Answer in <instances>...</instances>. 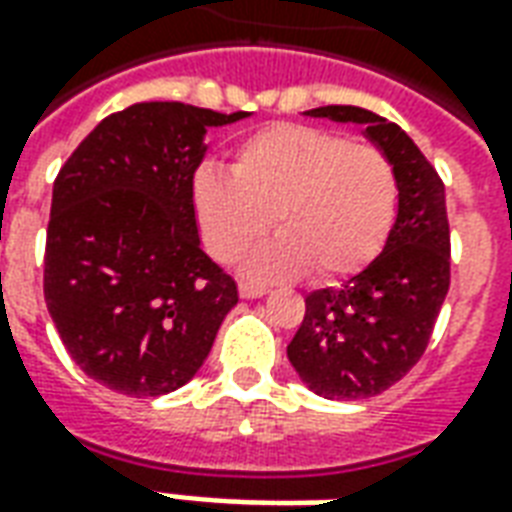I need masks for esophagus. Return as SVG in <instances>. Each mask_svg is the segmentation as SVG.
Segmentation results:
<instances>
[{
    "mask_svg": "<svg viewBox=\"0 0 512 512\" xmlns=\"http://www.w3.org/2000/svg\"><path fill=\"white\" fill-rule=\"evenodd\" d=\"M238 293H241V299H263L268 290L263 285H255V282H241Z\"/></svg>",
    "mask_w": 512,
    "mask_h": 512,
    "instance_id": "obj_1",
    "label": "esophagus"
}]
</instances>
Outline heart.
<instances>
[{"instance_id": "b5f03b06", "label": "heart", "mask_w": 512, "mask_h": 512, "mask_svg": "<svg viewBox=\"0 0 512 512\" xmlns=\"http://www.w3.org/2000/svg\"><path fill=\"white\" fill-rule=\"evenodd\" d=\"M202 241L216 260H238L260 235L249 274L340 279L384 246L397 208L392 161L323 128L277 123L235 147L230 175L202 169L191 186Z\"/></svg>"}]
</instances>
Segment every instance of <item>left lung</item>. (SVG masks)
Returning a JSON list of instances; mask_svg holds the SVG:
<instances>
[{
    "mask_svg": "<svg viewBox=\"0 0 512 512\" xmlns=\"http://www.w3.org/2000/svg\"><path fill=\"white\" fill-rule=\"evenodd\" d=\"M304 115L365 128L397 178L395 224L381 255L340 288L312 290L288 345L290 365L315 395L365 400L417 365L450 290L444 183L414 139L376 112L318 106Z\"/></svg>",
    "mask_w": 512,
    "mask_h": 512,
    "instance_id": "1",
    "label": "left lung"
}]
</instances>
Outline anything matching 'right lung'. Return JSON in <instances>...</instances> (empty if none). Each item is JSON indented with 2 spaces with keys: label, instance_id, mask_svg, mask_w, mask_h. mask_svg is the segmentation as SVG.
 Wrapping results in <instances>:
<instances>
[{
  "label": "right lung",
  "instance_id": "right-lung-1",
  "mask_svg": "<svg viewBox=\"0 0 512 512\" xmlns=\"http://www.w3.org/2000/svg\"><path fill=\"white\" fill-rule=\"evenodd\" d=\"M222 115L180 101L115 112L54 180L43 293L62 345L128 397L175 392L211 354L238 288L202 252L194 172Z\"/></svg>",
  "mask_w": 512,
  "mask_h": 512
}]
</instances>
